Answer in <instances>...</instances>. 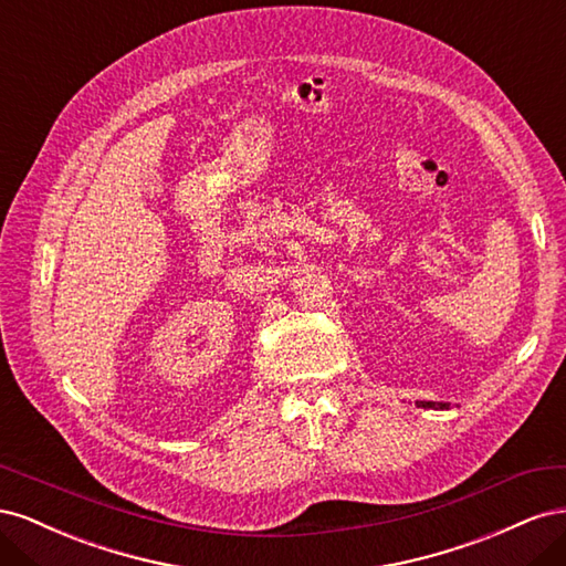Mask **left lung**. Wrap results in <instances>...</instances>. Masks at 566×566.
<instances>
[{
  "label": "left lung",
  "instance_id": "obj_1",
  "mask_svg": "<svg viewBox=\"0 0 566 566\" xmlns=\"http://www.w3.org/2000/svg\"><path fill=\"white\" fill-rule=\"evenodd\" d=\"M420 408H447L449 403H437V401H418Z\"/></svg>",
  "mask_w": 566,
  "mask_h": 566
}]
</instances>
